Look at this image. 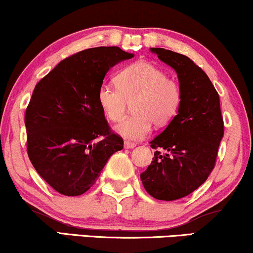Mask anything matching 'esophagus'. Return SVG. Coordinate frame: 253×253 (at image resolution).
Here are the masks:
<instances>
[{"mask_svg":"<svg viewBox=\"0 0 253 253\" xmlns=\"http://www.w3.org/2000/svg\"><path fill=\"white\" fill-rule=\"evenodd\" d=\"M136 146V143H134V142H129V141H125V143H124V147L126 149H132V148H134V147Z\"/></svg>","mask_w":253,"mask_h":253,"instance_id":"34e87169","label":"esophagus"}]
</instances>
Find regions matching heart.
Returning a JSON list of instances; mask_svg holds the SVG:
<instances>
[{"label": "heart", "mask_w": 253, "mask_h": 253, "mask_svg": "<svg viewBox=\"0 0 253 253\" xmlns=\"http://www.w3.org/2000/svg\"><path fill=\"white\" fill-rule=\"evenodd\" d=\"M98 104L108 120L119 121L132 101L133 114L116 126L117 134L130 141H140L152 130V124L165 126L177 114L182 103L178 83L167 78L154 64L133 63L117 76V85L101 84Z\"/></svg>", "instance_id": "1"}]
</instances>
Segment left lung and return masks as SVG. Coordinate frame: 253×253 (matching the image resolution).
<instances>
[{"label":"left lung","instance_id":"1","mask_svg":"<svg viewBox=\"0 0 253 253\" xmlns=\"http://www.w3.org/2000/svg\"><path fill=\"white\" fill-rule=\"evenodd\" d=\"M150 51L177 73L182 103L164 132L150 141L152 148L165 150V155L156 150L140 178L150 196L174 201L196 190L212 171L224 124L218 93L200 66L174 51Z\"/></svg>","mask_w":253,"mask_h":253}]
</instances>
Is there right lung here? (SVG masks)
Here are the masks:
<instances>
[{
  "label": "right lung",
  "mask_w": 253,
  "mask_h": 253,
  "mask_svg": "<svg viewBox=\"0 0 253 253\" xmlns=\"http://www.w3.org/2000/svg\"><path fill=\"white\" fill-rule=\"evenodd\" d=\"M133 57L118 46L83 50L62 60L35 86L24 119L28 155L42 178L59 194L86 193L111 155L124 148V140L110 129L97 94L108 70Z\"/></svg>",
  "instance_id": "right-lung-1"
}]
</instances>
